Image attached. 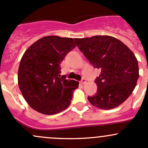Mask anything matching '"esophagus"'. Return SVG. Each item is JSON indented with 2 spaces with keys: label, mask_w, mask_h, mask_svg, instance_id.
Instances as JSON below:
<instances>
[{
  "label": "esophagus",
  "mask_w": 148,
  "mask_h": 148,
  "mask_svg": "<svg viewBox=\"0 0 148 148\" xmlns=\"http://www.w3.org/2000/svg\"><path fill=\"white\" fill-rule=\"evenodd\" d=\"M86 82H87V79H84V78H82V80L80 81V83H81V84H84Z\"/></svg>",
  "instance_id": "esophagus-1"
}]
</instances>
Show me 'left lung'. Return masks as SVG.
<instances>
[{
  "instance_id": "1",
  "label": "left lung",
  "mask_w": 148,
  "mask_h": 148,
  "mask_svg": "<svg viewBox=\"0 0 148 148\" xmlns=\"http://www.w3.org/2000/svg\"><path fill=\"white\" fill-rule=\"evenodd\" d=\"M74 40L90 64L101 71L95 80L97 93L88 96L91 104L104 110L121 105L132 94L139 77L138 64L134 53L112 36Z\"/></svg>"
}]
</instances>
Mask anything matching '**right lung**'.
<instances>
[{
    "instance_id": "add662e5",
    "label": "right lung",
    "mask_w": 148,
    "mask_h": 148,
    "mask_svg": "<svg viewBox=\"0 0 148 148\" xmlns=\"http://www.w3.org/2000/svg\"><path fill=\"white\" fill-rule=\"evenodd\" d=\"M75 47L73 38L49 36L25 52L18 70V84L24 99L35 110L49 115L69 106L79 82L61 76L60 64Z\"/></svg>"
}]
</instances>
